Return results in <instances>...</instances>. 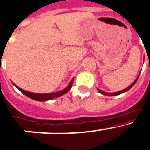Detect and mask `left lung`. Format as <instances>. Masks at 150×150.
Masks as SVG:
<instances>
[{"mask_svg":"<svg viewBox=\"0 0 150 150\" xmlns=\"http://www.w3.org/2000/svg\"><path fill=\"white\" fill-rule=\"evenodd\" d=\"M139 75H140V73L138 74V75H137V78H136L135 80H134V81L133 82V83H132V84L130 85V86H129V87H128L127 88L124 89V90H120V91L116 92V93H106V92L103 91V90H99V89H98V91L100 93L103 94V95L110 96H117V95H120V94H122V93H125V92L128 91V90H130V89L132 88V87H133V86H134V84H135V83H136V82H137V79H138V78H139Z\"/></svg>","mask_w":150,"mask_h":150,"instance_id":"obj_1","label":"left lung"}]
</instances>
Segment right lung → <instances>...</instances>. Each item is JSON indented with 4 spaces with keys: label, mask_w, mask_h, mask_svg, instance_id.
Segmentation results:
<instances>
[{
    "label": "right lung",
    "mask_w": 150,
    "mask_h": 150,
    "mask_svg": "<svg viewBox=\"0 0 150 150\" xmlns=\"http://www.w3.org/2000/svg\"><path fill=\"white\" fill-rule=\"evenodd\" d=\"M73 81H74V78H72V81L69 82V85L66 87L65 89L60 90V91L55 92V93H36L28 92V91H26V90H22V89H21L20 87H18V86H16V85L14 83H13V82H12V83H13V84L15 85V86H16V87H17V88H18L23 94H25L26 96L32 98V99H33V100L40 101V102H46V101L52 100V99H54V98H58V97L64 95L66 93H67V92L71 89L72 83H73Z\"/></svg>",
    "instance_id": "obj_1"
}]
</instances>
